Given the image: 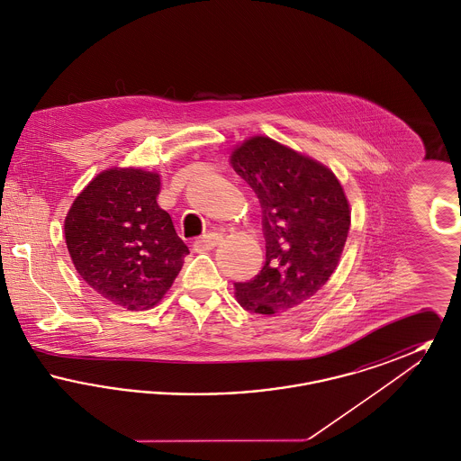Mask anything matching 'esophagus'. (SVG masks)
<instances>
[{"label":"esophagus","mask_w":461,"mask_h":461,"mask_svg":"<svg viewBox=\"0 0 461 461\" xmlns=\"http://www.w3.org/2000/svg\"><path fill=\"white\" fill-rule=\"evenodd\" d=\"M221 241H222V235L218 233V231L207 233L205 237H202V239H198V240L195 241V250H198V252H203V250H211V249L218 247Z\"/></svg>","instance_id":"obj_1"}]
</instances>
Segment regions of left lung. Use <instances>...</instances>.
Returning a JSON list of instances; mask_svg holds the SVG:
<instances>
[{
    "label": "left lung",
    "mask_w": 461,
    "mask_h": 461,
    "mask_svg": "<svg viewBox=\"0 0 461 461\" xmlns=\"http://www.w3.org/2000/svg\"><path fill=\"white\" fill-rule=\"evenodd\" d=\"M230 164L263 207L266 261L235 299L258 314L301 306L329 282L351 228V207L333 171L267 136L233 147Z\"/></svg>",
    "instance_id": "left-lung-1"
}]
</instances>
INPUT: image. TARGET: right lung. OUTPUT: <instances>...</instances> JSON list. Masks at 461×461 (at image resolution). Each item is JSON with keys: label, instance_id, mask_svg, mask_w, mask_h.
Masks as SVG:
<instances>
[{"label": "right lung", "instance_id": "1", "mask_svg": "<svg viewBox=\"0 0 461 461\" xmlns=\"http://www.w3.org/2000/svg\"><path fill=\"white\" fill-rule=\"evenodd\" d=\"M160 175L109 167L74 198L66 221L67 250L96 294L128 311L157 306L190 252L160 209Z\"/></svg>", "mask_w": 461, "mask_h": 461}]
</instances>
